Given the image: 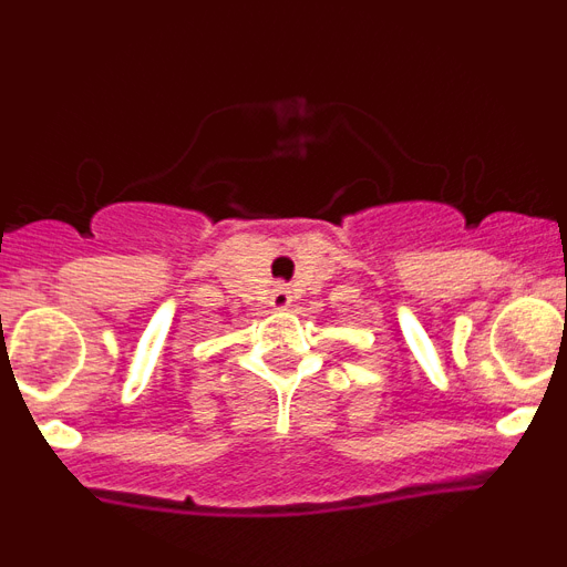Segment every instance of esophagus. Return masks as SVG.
<instances>
[{"label":"esophagus","instance_id":"esophagus-1","mask_svg":"<svg viewBox=\"0 0 567 567\" xmlns=\"http://www.w3.org/2000/svg\"><path fill=\"white\" fill-rule=\"evenodd\" d=\"M272 303H278V307H289V292H287V289H275Z\"/></svg>","mask_w":567,"mask_h":567}]
</instances>
